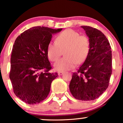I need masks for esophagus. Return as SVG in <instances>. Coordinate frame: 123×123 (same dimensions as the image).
Listing matches in <instances>:
<instances>
[{
	"label": "esophagus",
	"mask_w": 123,
	"mask_h": 123,
	"mask_svg": "<svg viewBox=\"0 0 123 123\" xmlns=\"http://www.w3.org/2000/svg\"><path fill=\"white\" fill-rule=\"evenodd\" d=\"M63 73H64V72H58V74L59 76L62 75V74H63Z\"/></svg>",
	"instance_id": "1"
}]
</instances>
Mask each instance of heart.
<instances>
[{"label": "heart", "mask_w": 123, "mask_h": 123, "mask_svg": "<svg viewBox=\"0 0 123 123\" xmlns=\"http://www.w3.org/2000/svg\"><path fill=\"white\" fill-rule=\"evenodd\" d=\"M64 50L65 57L55 63V68L58 71L71 69L76 64H80L86 60L90 50V39L73 29H66L58 35L55 42L49 43L48 57L51 61H56Z\"/></svg>", "instance_id": "obj_1"}]
</instances>
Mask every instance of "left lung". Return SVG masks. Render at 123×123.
<instances>
[{"label": "left lung", "instance_id": "obj_1", "mask_svg": "<svg viewBox=\"0 0 123 123\" xmlns=\"http://www.w3.org/2000/svg\"><path fill=\"white\" fill-rule=\"evenodd\" d=\"M90 42L87 58L77 72L73 73L69 90L74 98L89 101L96 99L108 88L112 73L111 47L101 31L81 26Z\"/></svg>", "mask_w": 123, "mask_h": 123}]
</instances>
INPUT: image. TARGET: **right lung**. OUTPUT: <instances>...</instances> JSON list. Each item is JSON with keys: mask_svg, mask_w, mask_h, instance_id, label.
<instances>
[{"mask_svg": "<svg viewBox=\"0 0 123 123\" xmlns=\"http://www.w3.org/2000/svg\"><path fill=\"white\" fill-rule=\"evenodd\" d=\"M62 31L35 26L15 39L11 55L10 79L17 97L30 104H39L47 97L51 84L58 73H51L47 46L52 35Z\"/></svg>", "mask_w": 123, "mask_h": 123, "instance_id": "obj_1", "label": "right lung"}]
</instances>
